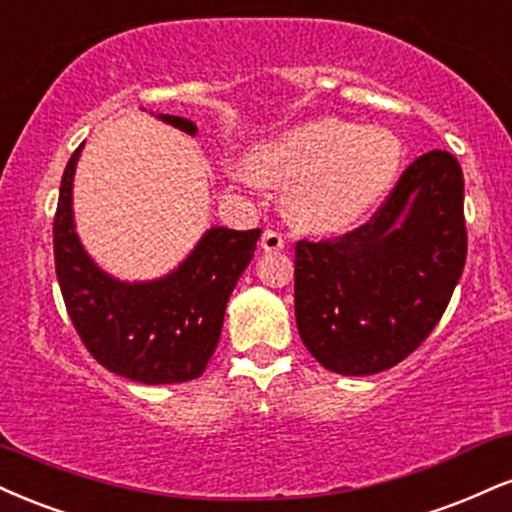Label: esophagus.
<instances>
[{"instance_id": "obj_1", "label": "esophagus", "mask_w": 512, "mask_h": 512, "mask_svg": "<svg viewBox=\"0 0 512 512\" xmlns=\"http://www.w3.org/2000/svg\"><path fill=\"white\" fill-rule=\"evenodd\" d=\"M285 246V239H282L280 232L266 230L261 234V249L263 251H280Z\"/></svg>"}]
</instances>
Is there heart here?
<instances>
[{
    "instance_id": "1",
    "label": "heart",
    "mask_w": 512,
    "mask_h": 512,
    "mask_svg": "<svg viewBox=\"0 0 512 512\" xmlns=\"http://www.w3.org/2000/svg\"><path fill=\"white\" fill-rule=\"evenodd\" d=\"M402 158V141L386 126L321 117L256 146L237 179L290 191L287 213L304 230L345 232L383 201Z\"/></svg>"
}]
</instances>
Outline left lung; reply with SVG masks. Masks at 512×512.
Here are the masks:
<instances>
[{
  "label": "left lung",
  "mask_w": 512,
  "mask_h": 512,
  "mask_svg": "<svg viewBox=\"0 0 512 512\" xmlns=\"http://www.w3.org/2000/svg\"><path fill=\"white\" fill-rule=\"evenodd\" d=\"M465 258L460 162L448 150H429L362 227L294 246L299 338L335 374L386 371L441 321Z\"/></svg>",
  "instance_id": "left-lung-1"
}]
</instances>
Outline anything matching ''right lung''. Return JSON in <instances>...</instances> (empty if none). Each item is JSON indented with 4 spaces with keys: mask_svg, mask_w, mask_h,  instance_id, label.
<instances>
[{
    "mask_svg": "<svg viewBox=\"0 0 512 512\" xmlns=\"http://www.w3.org/2000/svg\"><path fill=\"white\" fill-rule=\"evenodd\" d=\"M158 117L196 136L189 119ZM81 148L83 143L66 162L52 227L54 268L78 338L95 362L131 381L162 386L198 378L218 347L227 302L254 258L261 230L210 227L165 278L114 280L90 261L74 230L71 186Z\"/></svg>",
    "mask_w": 512,
    "mask_h": 512,
    "instance_id": "obj_1",
    "label": "right lung"
}]
</instances>
